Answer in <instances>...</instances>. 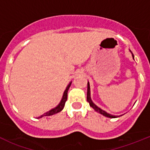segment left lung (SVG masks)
<instances>
[{
	"label": "left lung",
	"mask_w": 150,
	"mask_h": 150,
	"mask_svg": "<svg viewBox=\"0 0 150 150\" xmlns=\"http://www.w3.org/2000/svg\"><path fill=\"white\" fill-rule=\"evenodd\" d=\"M130 52L131 53V54H132L133 59H134V54H132V52H131V51H130ZM87 102H88L89 104H90L91 107L92 108H93V110H95V111L97 112H99V113H100L101 115H102L105 116V117H110V118H115V117H120V116H122V115H119V116L112 115L110 114V113H107L106 111H104V110H102V109H101V108H99V107H98L97 105H96V104L93 103V101L91 100V98L90 83H89L88 81V88H87Z\"/></svg>",
	"instance_id": "left-lung-1"
}]
</instances>
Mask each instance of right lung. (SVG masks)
<instances>
[{
	"label": "right lung",
	"mask_w": 150,
	"mask_h": 150,
	"mask_svg": "<svg viewBox=\"0 0 150 150\" xmlns=\"http://www.w3.org/2000/svg\"><path fill=\"white\" fill-rule=\"evenodd\" d=\"M71 83H72V81H71V82H69V84H68L67 86L66 89L64 90V93H63L62 98L61 101H60V102L59 103L58 105H57V107H54V108L51 109V110L48 111L47 112L44 113L43 115H40V117H37V118H41V117H44V116L53 115L57 114V113L59 112H61L62 110H63V108L64 107V105H65V102H66L67 99V92H68V90H69V87H70Z\"/></svg>",
	"instance_id": "add662e5"
}]
</instances>
